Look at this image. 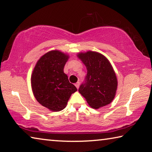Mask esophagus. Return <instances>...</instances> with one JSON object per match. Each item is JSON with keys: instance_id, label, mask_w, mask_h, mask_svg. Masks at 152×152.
<instances>
[{"instance_id": "obj_1", "label": "esophagus", "mask_w": 152, "mask_h": 152, "mask_svg": "<svg viewBox=\"0 0 152 152\" xmlns=\"http://www.w3.org/2000/svg\"><path fill=\"white\" fill-rule=\"evenodd\" d=\"M75 86H76V87L78 89L79 86H80V83H79V82H78V83H76L75 84Z\"/></svg>"}]
</instances>
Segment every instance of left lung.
I'll list each match as a JSON object with an SVG mask.
<instances>
[{
  "mask_svg": "<svg viewBox=\"0 0 152 152\" xmlns=\"http://www.w3.org/2000/svg\"><path fill=\"white\" fill-rule=\"evenodd\" d=\"M87 69L85 81L78 91L91 107L98 109L112 102L118 82L112 66L106 57L94 51L78 55Z\"/></svg>",
  "mask_w": 152,
  "mask_h": 152,
  "instance_id": "obj_1",
  "label": "left lung"
}]
</instances>
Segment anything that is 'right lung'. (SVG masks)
<instances>
[{
	"instance_id": "obj_1",
	"label": "right lung",
	"mask_w": 152,
	"mask_h": 152,
	"mask_svg": "<svg viewBox=\"0 0 152 152\" xmlns=\"http://www.w3.org/2000/svg\"><path fill=\"white\" fill-rule=\"evenodd\" d=\"M68 57L59 50L47 53L38 61L31 77L35 98L53 112L64 110L72 94L77 91L64 72Z\"/></svg>"
}]
</instances>
